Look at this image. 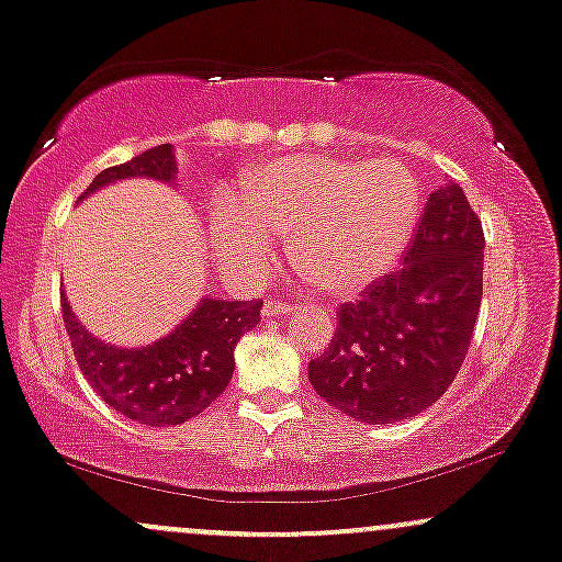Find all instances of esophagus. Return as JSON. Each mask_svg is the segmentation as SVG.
<instances>
[{"mask_svg":"<svg viewBox=\"0 0 562 562\" xmlns=\"http://www.w3.org/2000/svg\"><path fill=\"white\" fill-rule=\"evenodd\" d=\"M288 312H293L291 304H280V301H267V304H263V314H267V317H280V314Z\"/></svg>","mask_w":562,"mask_h":562,"instance_id":"obj_1","label":"esophagus"}]
</instances>
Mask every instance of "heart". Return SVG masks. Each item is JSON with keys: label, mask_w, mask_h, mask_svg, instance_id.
Returning a JSON list of instances; mask_svg holds the SVG:
<instances>
[{"label": "heart", "mask_w": 562, "mask_h": 562, "mask_svg": "<svg viewBox=\"0 0 562 562\" xmlns=\"http://www.w3.org/2000/svg\"><path fill=\"white\" fill-rule=\"evenodd\" d=\"M416 215L403 165L301 154L252 170L239 202H215L213 239L226 267L256 280L274 263V234H293L295 267L317 291L357 295L394 269Z\"/></svg>", "instance_id": "b5f03b06"}]
</instances>
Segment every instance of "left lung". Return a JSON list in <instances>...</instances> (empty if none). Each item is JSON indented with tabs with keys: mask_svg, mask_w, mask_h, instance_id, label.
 <instances>
[{
	"mask_svg": "<svg viewBox=\"0 0 562 562\" xmlns=\"http://www.w3.org/2000/svg\"><path fill=\"white\" fill-rule=\"evenodd\" d=\"M483 224L459 183L431 191L403 267L336 312L314 392L355 422L418 416L461 371L483 301Z\"/></svg>",
	"mask_w": 562,
	"mask_h": 562,
	"instance_id": "obj_1",
	"label": "left lung"
}]
</instances>
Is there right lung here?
<instances>
[{
    "label": "right lung",
    "mask_w": 562,
    "mask_h": 562,
    "mask_svg": "<svg viewBox=\"0 0 562 562\" xmlns=\"http://www.w3.org/2000/svg\"><path fill=\"white\" fill-rule=\"evenodd\" d=\"M176 172L172 146H154L131 162L98 172L82 196L122 178H157L172 183ZM261 304L263 301L202 299L165 338L140 349H120L85 330L69 310L66 295L60 299L79 371L103 403L146 427L189 422L224 394L234 371V347L258 325Z\"/></svg>",
    "instance_id": "1"
}]
</instances>
